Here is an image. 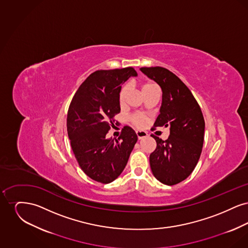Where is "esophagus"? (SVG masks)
Instances as JSON below:
<instances>
[{
    "mask_svg": "<svg viewBox=\"0 0 248 248\" xmlns=\"http://www.w3.org/2000/svg\"><path fill=\"white\" fill-rule=\"evenodd\" d=\"M136 133H137V136H138L139 140H142V139H144V138H146V137L148 136L147 132H145V131H140V130H138Z\"/></svg>",
    "mask_w": 248,
    "mask_h": 248,
    "instance_id": "obj_1",
    "label": "esophagus"
}]
</instances>
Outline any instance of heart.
<instances>
[{"mask_svg": "<svg viewBox=\"0 0 248 248\" xmlns=\"http://www.w3.org/2000/svg\"><path fill=\"white\" fill-rule=\"evenodd\" d=\"M155 89H157V87H156V85L154 84V83H144V84H142L141 91L144 95H146L148 93L154 91ZM128 91H129V89H128V86H126V85L124 86V87L121 89L120 94H119V102H120L121 105H124V104L125 103L126 97H127V94H128ZM131 121H132V123H133L136 126L142 127V126L146 124L147 118H146V116L143 115V114L137 113V114H134V115L131 117Z\"/></svg>", "mask_w": 248, "mask_h": 248, "instance_id": "obj_1", "label": "heart"}]
</instances>
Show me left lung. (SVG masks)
Returning <instances> with one entry per match:
<instances>
[{"mask_svg": "<svg viewBox=\"0 0 248 248\" xmlns=\"http://www.w3.org/2000/svg\"><path fill=\"white\" fill-rule=\"evenodd\" d=\"M140 71L158 83L163 97L154 127H169L166 140L152 135L157 147L150 155L154 177L165 185H176L191 174L200 158L204 120L200 106L186 84L177 75L162 67Z\"/></svg>", "mask_w": 248, "mask_h": 248, "instance_id": "left-lung-1", "label": "left lung"}]
</instances>
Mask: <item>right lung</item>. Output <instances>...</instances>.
Returning a JSON list of instances; mask_svg holds the SVG:
<instances>
[{"mask_svg": "<svg viewBox=\"0 0 248 248\" xmlns=\"http://www.w3.org/2000/svg\"><path fill=\"white\" fill-rule=\"evenodd\" d=\"M137 75L131 67L94 71L71 100L67 117L71 149L83 172L97 182L108 184L121 175L138 141L129 126L123 128L118 139L106 137L121 110L122 83Z\"/></svg>", "mask_w": 248, "mask_h": 248, "instance_id": "1", "label": "right lung"}]
</instances>
